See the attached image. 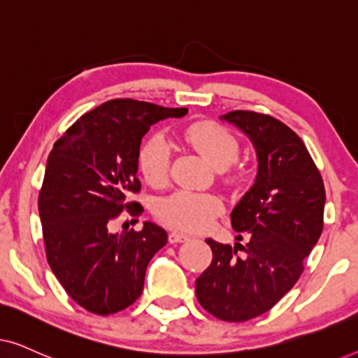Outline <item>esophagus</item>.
<instances>
[{
	"label": "esophagus",
	"instance_id": "1",
	"mask_svg": "<svg viewBox=\"0 0 358 358\" xmlns=\"http://www.w3.org/2000/svg\"><path fill=\"white\" fill-rule=\"evenodd\" d=\"M187 239H189V236H187V234H184V233H179V231H171L169 233V243L171 244L184 243V241H187Z\"/></svg>",
	"mask_w": 358,
	"mask_h": 358
}]
</instances>
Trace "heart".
<instances>
[{"instance_id": "b5f03b06", "label": "heart", "mask_w": 358, "mask_h": 358, "mask_svg": "<svg viewBox=\"0 0 358 358\" xmlns=\"http://www.w3.org/2000/svg\"><path fill=\"white\" fill-rule=\"evenodd\" d=\"M180 136L200 156H203L213 168L227 171L239 156V141L231 131L213 122H192L184 127ZM171 148L163 135H151L141 145L138 153V168L146 182L153 187H163L169 178ZM239 179L238 173L227 176L228 182ZM223 210V203L213 194L179 190L161 199L155 213L161 222L184 231H199L207 228L212 220Z\"/></svg>"}]
</instances>
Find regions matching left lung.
Returning a JSON list of instances; mask_svg holds the SVG:
<instances>
[{
	"mask_svg": "<svg viewBox=\"0 0 358 358\" xmlns=\"http://www.w3.org/2000/svg\"><path fill=\"white\" fill-rule=\"evenodd\" d=\"M220 119L252 141L257 176L231 212L236 239L248 243L208 238L213 259L195 280V295L210 315L241 322L271 310L300 278L322 233L326 190L305 143L280 120L251 110Z\"/></svg>",
	"mask_w": 358,
	"mask_h": 358,
	"instance_id": "left-lung-1",
	"label": "left lung"
}]
</instances>
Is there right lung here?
Returning a JSON list of instances; mask_svg holds the SVG:
<instances>
[{
	"mask_svg": "<svg viewBox=\"0 0 358 358\" xmlns=\"http://www.w3.org/2000/svg\"><path fill=\"white\" fill-rule=\"evenodd\" d=\"M187 109L135 99H112L81 115L55 141L38 194L43 243L52 272L85 310L107 316L125 310L143 292L148 262L168 233L145 222L140 231L112 233L127 202L141 187L138 153L151 125Z\"/></svg>",
	"mask_w": 358,
	"mask_h": 358,
	"instance_id": "obj_1",
	"label": "right lung"
}]
</instances>
